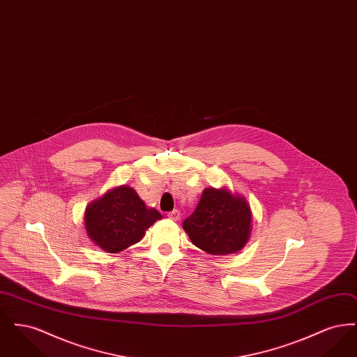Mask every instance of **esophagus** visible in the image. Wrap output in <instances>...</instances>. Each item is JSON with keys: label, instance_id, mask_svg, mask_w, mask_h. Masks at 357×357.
<instances>
[{"label": "esophagus", "instance_id": "obj_1", "mask_svg": "<svg viewBox=\"0 0 357 357\" xmlns=\"http://www.w3.org/2000/svg\"><path fill=\"white\" fill-rule=\"evenodd\" d=\"M167 217L170 218V220H172V221H178L179 218H181V211L179 210H172V211H170L169 214H167Z\"/></svg>", "mask_w": 357, "mask_h": 357}]
</instances>
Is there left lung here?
Returning a JSON list of instances; mask_svg holds the SVG:
<instances>
[{
    "label": "left lung",
    "mask_w": 357,
    "mask_h": 357,
    "mask_svg": "<svg viewBox=\"0 0 357 357\" xmlns=\"http://www.w3.org/2000/svg\"><path fill=\"white\" fill-rule=\"evenodd\" d=\"M191 242L213 255L241 250L252 233V210L242 195L227 188H204L194 213L183 221Z\"/></svg>",
    "instance_id": "obj_1"
}]
</instances>
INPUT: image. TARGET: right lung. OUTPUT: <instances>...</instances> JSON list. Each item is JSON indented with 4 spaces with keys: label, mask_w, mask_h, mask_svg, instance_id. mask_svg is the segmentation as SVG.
I'll return each instance as SVG.
<instances>
[{
    "label": "right lung",
    "mask_w": 357,
    "mask_h": 357,
    "mask_svg": "<svg viewBox=\"0 0 357 357\" xmlns=\"http://www.w3.org/2000/svg\"><path fill=\"white\" fill-rule=\"evenodd\" d=\"M162 214L147 207L130 186H119L91 202L85 210L88 237L104 252L119 253L144 237Z\"/></svg>",
    "instance_id": "1"
}]
</instances>
